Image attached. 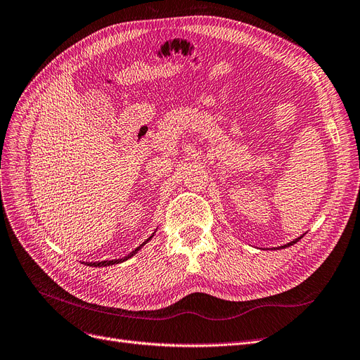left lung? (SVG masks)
<instances>
[{"label": "left lung", "instance_id": "left-lung-1", "mask_svg": "<svg viewBox=\"0 0 360 360\" xmlns=\"http://www.w3.org/2000/svg\"><path fill=\"white\" fill-rule=\"evenodd\" d=\"M302 237H303V236H300V237H297V238H294L292 242H290V243H287V245H284V246H279L278 249H284V248H288V246H291V245H294V243H297Z\"/></svg>", "mask_w": 360, "mask_h": 360}]
</instances>
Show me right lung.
Wrapping results in <instances>:
<instances>
[{
	"label": "right lung",
	"mask_w": 360,
	"mask_h": 360,
	"mask_svg": "<svg viewBox=\"0 0 360 360\" xmlns=\"http://www.w3.org/2000/svg\"><path fill=\"white\" fill-rule=\"evenodd\" d=\"M153 236H155V233L153 234H151L148 238H147V240L143 243V245H139L136 249H134L132 250V252H130L127 257H124V258H118V259H110V261H99V263H89V264H86V266H91V267H106V266H112V264H118V263H123V261H126V259H129L130 257H134L136 252H138V250L141 249V248H143L148 240H151V238H153Z\"/></svg>",
	"instance_id": "1"
}]
</instances>
